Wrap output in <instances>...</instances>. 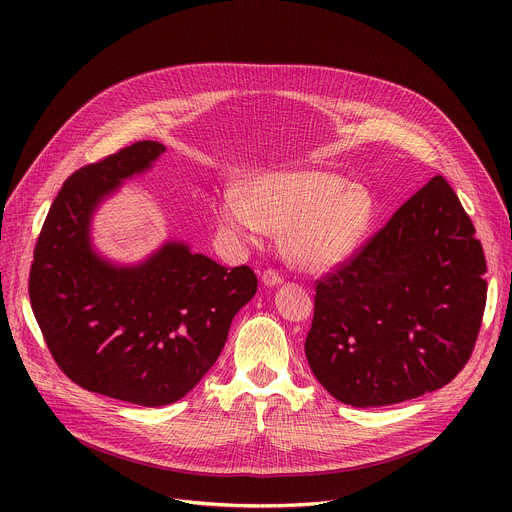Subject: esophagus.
I'll return each instance as SVG.
<instances>
[{"label":"esophagus","mask_w":512,"mask_h":512,"mask_svg":"<svg viewBox=\"0 0 512 512\" xmlns=\"http://www.w3.org/2000/svg\"><path fill=\"white\" fill-rule=\"evenodd\" d=\"M261 281H263L267 287H275V285H279V283L283 281V277H281L275 269H265V271L261 273Z\"/></svg>","instance_id":"esophagus-1"}]
</instances>
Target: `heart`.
Segmentation results:
<instances>
[{"instance_id":"1","label":"heart","mask_w":512,"mask_h":512,"mask_svg":"<svg viewBox=\"0 0 512 512\" xmlns=\"http://www.w3.org/2000/svg\"><path fill=\"white\" fill-rule=\"evenodd\" d=\"M216 225L237 245H259L267 233H283L287 257L306 271L344 263L362 243L375 216L367 188L330 172L291 170L229 186L214 202Z\"/></svg>"}]
</instances>
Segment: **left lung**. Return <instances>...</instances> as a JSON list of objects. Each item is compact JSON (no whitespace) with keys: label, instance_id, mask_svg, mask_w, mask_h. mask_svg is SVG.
Listing matches in <instances>:
<instances>
[{"label":"left lung","instance_id":"8db88e82","mask_svg":"<svg viewBox=\"0 0 512 512\" xmlns=\"http://www.w3.org/2000/svg\"><path fill=\"white\" fill-rule=\"evenodd\" d=\"M486 259L452 186L433 176L336 271L316 281L306 338L322 387L383 407L448 385L470 360Z\"/></svg>","mask_w":512,"mask_h":512}]
</instances>
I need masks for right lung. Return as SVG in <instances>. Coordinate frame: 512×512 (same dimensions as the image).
<instances>
[{
    "label": "right lung",
    "mask_w": 512,
    "mask_h": 512,
    "mask_svg": "<svg viewBox=\"0 0 512 512\" xmlns=\"http://www.w3.org/2000/svg\"><path fill=\"white\" fill-rule=\"evenodd\" d=\"M166 148L135 141L83 166L54 198L30 267V302L58 369L79 387L143 407L190 393L221 354L257 275L227 269L182 243L117 267L89 237L97 204Z\"/></svg>",
    "instance_id": "1"
}]
</instances>
